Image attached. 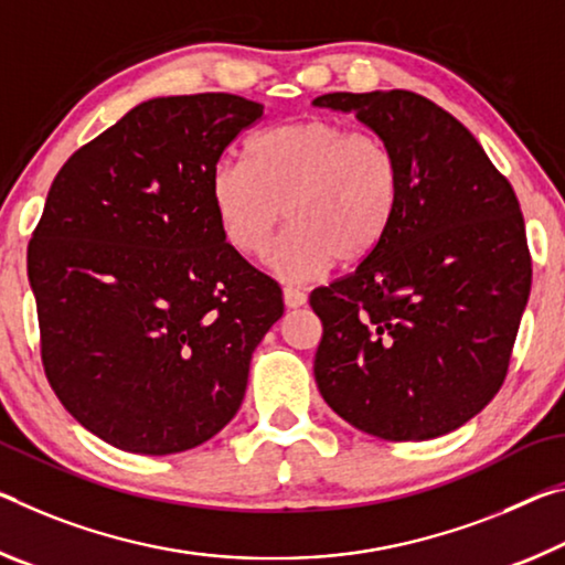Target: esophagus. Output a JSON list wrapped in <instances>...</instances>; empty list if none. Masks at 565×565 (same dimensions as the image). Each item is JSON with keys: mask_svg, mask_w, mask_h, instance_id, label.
Segmentation results:
<instances>
[{"mask_svg": "<svg viewBox=\"0 0 565 565\" xmlns=\"http://www.w3.org/2000/svg\"><path fill=\"white\" fill-rule=\"evenodd\" d=\"M282 300H285V305H288V308H300V305L308 302V295H305L298 288H290V285H288V288L282 290Z\"/></svg>", "mask_w": 565, "mask_h": 565, "instance_id": "34e87169", "label": "esophagus"}]
</instances>
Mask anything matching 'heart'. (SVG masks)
<instances>
[{
	"instance_id": "b5f03b06",
	"label": "heart",
	"mask_w": 565,
	"mask_h": 565,
	"mask_svg": "<svg viewBox=\"0 0 565 565\" xmlns=\"http://www.w3.org/2000/svg\"><path fill=\"white\" fill-rule=\"evenodd\" d=\"M401 160L381 135L335 119L302 117L249 137L243 160L210 172V202L233 253L255 257L277 225L270 253L285 280H308L338 260L363 263L383 243L401 205Z\"/></svg>"
}]
</instances>
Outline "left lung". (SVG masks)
Instances as JSON below:
<instances>
[{
  "label": "left lung",
  "mask_w": 565,
  "mask_h": 565,
  "mask_svg": "<svg viewBox=\"0 0 565 565\" xmlns=\"http://www.w3.org/2000/svg\"><path fill=\"white\" fill-rule=\"evenodd\" d=\"M401 160L391 230L353 273L310 292L316 383L340 418L383 440H428L493 401L531 292L518 198L446 109L408 89L332 92Z\"/></svg>",
  "instance_id": "obj_1"
}]
</instances>
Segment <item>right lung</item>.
<instances>
[{
    "label": "right lung",
    "instance_id": "right-lung-1",
    "mask_svg": "<svg viewBox=\"0 0 565 565\" xmlns=\"http://www.w3.org/2000/svg\"><path fill=\"white\" fill-rule=\"evenodd\" d=\"M263 105L225 92L142 102L54 178L30 247L44 375L109 446L168 456L245 397L282 290L220 235L210 172Z\"/></svg>",
    "mask_w": 565,
    "mask_h": 565
}]
</instances>
